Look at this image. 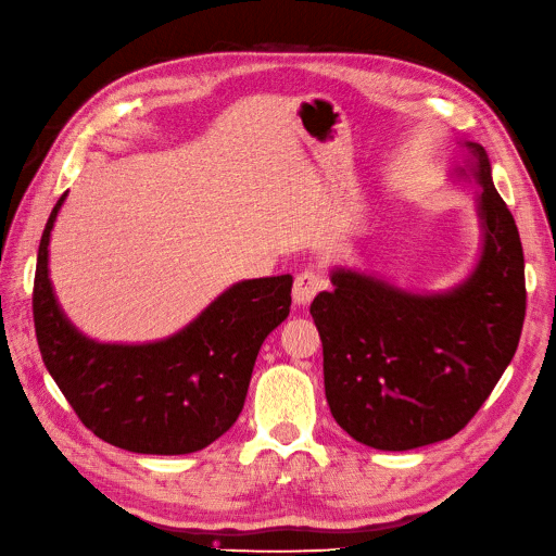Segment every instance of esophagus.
Segmentation results:
<instances>
[{"instance_id": "1", "label": "esophagus", "mask_w": 556, "mask_h": 556, "mask_svg": "<svg viewBox=\"0 0 556 556\" xmlns=\"http://www.w3.org/2000/svg\"><path fill=\"white\" fill-rule=\"evenodd\" d=\"M327 285L325 276L315 271V268H306V271H301L296 278H294V304L299 306H308L313 296L323 290Z\"/></svg>"}]
</instances>
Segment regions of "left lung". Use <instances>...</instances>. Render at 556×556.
<instances>
[{
  "instance_id": "left-lung-1",
  "label": "left lung",
  "mask_w": 556,
  "mask_h": 556,
  "mask_svg": "<svg viewBox=\"0 0 556 556\" xmlns=\"http://www.w3.org/2000/svg\"><path fill=\"white\" fill-rule=\"evenodd\" d=\"M480 182L482 252L447 292L415 294L376 276L333 268L311 315L325 355V394L352 439L403 452L452 439L506 371L527 313L525 252L480 143L466 141Z\"/></svg>"
}]
</instances>
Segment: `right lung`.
I'll return each instance as SVG.
<instances>
[{"label":"right lung","mask_w":556,"mask_h":556,"mask_svg":"<svg viewBox=\"0 0 556 556\" xmlns=\"http://www.w3.org/2000/svg\"><path fill=\"white\" fill-rule=\"evenodd\" d=\"M64 197L39 243L35 329L43 364L78 419L99 439L139 454H190L220 439L243 410L264 339L292 304V276L231 285L164 341L97 343L60 311L48 278V243Z\"/></svg>","instance_id":"right-lung-1"}]
</instances>
